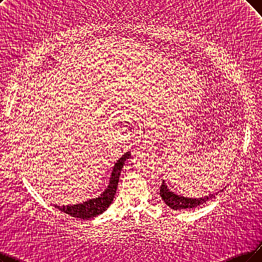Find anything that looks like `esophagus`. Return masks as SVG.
I'll use <instances>...</instances> for the list:
<instances>
[{
  "mask_svg": "<svg viewBox=\"0 0 262 262\" xmlns=\"http://www.w3.org/2000/svg\"><path fill=\"white\" fill-rule=\"evenodd\" d=\"M139 145L141 146V147H143V148H147L149 145H151V140L148 139V138H144V139L139 143Z\"/></svg>",
  "mask_w": 262,
  "mask_h": 262,
  "instance_id": "obj_1",
  "label": "esophagus"
}]
</instances>
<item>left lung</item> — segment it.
I'll return each mask as SVG.
<instances>
[{
	"instance_id": "8db88e82",
	"label": "left lung",
	"mask_w": 262,
	"mask_h": 262,
	"mask_svg": "<svg viewBox=\"0 0 262 262\" xmlns=\"http://www.w3.org/2000/svg\"><path fill=\"white\" fill-rule=\"evenodd\" d=\"M222 191H224V189L219 190L218 192H222ZM218 192H216V194L214 193V194L205 195V196H202V198H185V196L176 194L171 189H169V187L166 186L164 181L162 182L161 187H160V196H161V199L167 206H170L172 210H174V211L195 208L198 206H200V205L206 203L207 201L212 200L213 198H215V195H217Z\"/></svg>"
}]
</instances>
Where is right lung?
Listing matches in <instances>:
<instances>
[{
	"mask_svg": "<svg viewBox=\"0 0 262 262\" xmlns=\"http://www.w3.org/2000/svg\"><path fill=\"white\" fill-rule=\"evenodd\" d=\"M130 157H131L130 151L125 152L124 155H122L121 158H119L117 162L115 163L106 189L104 190L98 198L89 199V200L85 202L74 204V205L60 206L55 204L54 206L57 207L61 212H64L66 214L72 217L80 218V219H90L102 214L104 211L107 210V207L111 205L115 194H116L119 177H120V173L123 167L124 161L129 159Z\"/></svg>",
	"mask_w": 262,
	"mask_h": 262,
	"instance_id": "obj_1",
	"label": "right lung"
}]
</instances>
